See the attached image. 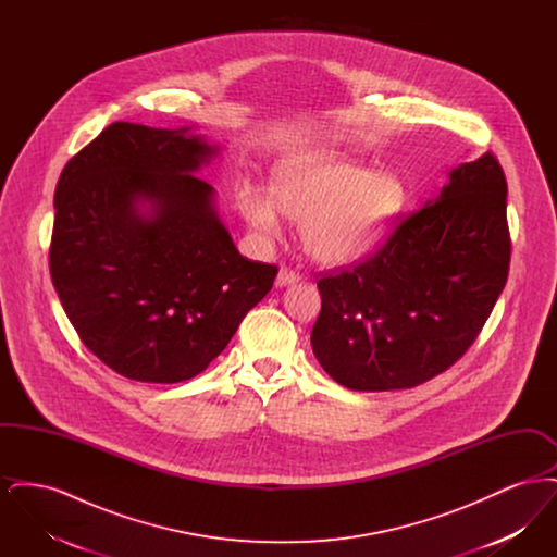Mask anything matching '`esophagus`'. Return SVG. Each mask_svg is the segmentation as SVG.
Here are the masks:
<instances>
[{
	"instance_id": "obj_1",
	"label": "esophagus",
	"mask_w": 557,
	"mask_h": 557,
	"mask_svg": "<svg viewBox=\"0 0 557 557\" xmlns=\"http://www.w3.org/2000/svg\"><path fill=\"white\" fill-rule=\"evenodd\" d=\"M298 280H300V275H298L296 271H292L288 267H282L280 273H277V277H275V286H277V288H286V286L296 284Z\"/></svg>"
}]
</instances>
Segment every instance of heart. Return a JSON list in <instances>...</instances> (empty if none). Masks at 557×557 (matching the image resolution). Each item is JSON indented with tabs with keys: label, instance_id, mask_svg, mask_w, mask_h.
<instances>
[{
	"label": "heart",
	"instance_id": "obj_1",
	"mask_svg": "<svg viewBox=\"0 0 557 557\" xmlns=\"http://www.w3.org/2000/svg\"><path fill=\"white\" fill-rule=\"evenodd\" d=\"M409 200L395 173L332 157L298 160L277 173L273 196L244 184L238 207L263 236L282 232V212L302 223V239L313 259L325 265H350L366 259L386 236Z\"/></svg>",
	"mask_w": 557,
	"mask_h": 557
}]
</instances>
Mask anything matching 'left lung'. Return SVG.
<instances>
[{
  "mask_svg": "<svg viewBox=\"0 0 557 557\" xmlns=\"http://www.w3.org/2000/svg\"><path fill=\"white\" fill-rule=\"evenodd\" d=\"M507 182L486 152L409 214L352 269L318 282L311 346L321 368L350 391L424 384L476 341L504 290L511 242Z\"/></svg>",
  "mask_w": 557,
  "mask_h": 557,
  "instance_id": "8db88e82",
  "label": "left lung"
}]
</instances>
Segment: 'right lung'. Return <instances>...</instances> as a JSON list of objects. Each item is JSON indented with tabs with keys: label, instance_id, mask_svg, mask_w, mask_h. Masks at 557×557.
I'll list each match as a JSON object with an SVG mask.
<instances>
[{
	"label": "right lung",
	"instance_id": "obj_1",
	"mask_svg": "<svg viewBox=\"0 0 557 557\" xmlns=\"http://www.w3.org/2000/svg\"><path fill=\"white\" fill-rule=\"evenodd\" d=\"M216 152L187 127L112 123L58 180L53 288L83 345L129 380L207 370L277 275L239 255L194 175Z\"/></svg>",
	"mask_w": 557,
	"mask_h": 557
}]
</instances>
